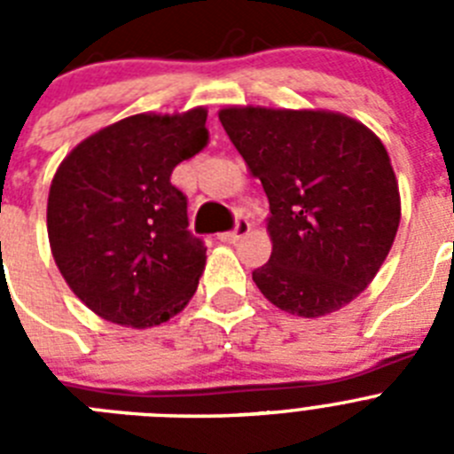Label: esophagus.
Instances as JSON below:
<instances>
[{
  "label": "esophagus",
  "instance_id": "34e87169",
  "mask_svg": "<svg viewBox=\"0 0 454 454\" xmlns=\"http://www.w3.org/2000/svg\"><path fill=\"white\" fill-rule=\"evenodd\" d=\"M247 231H250V223H247L246 215H239V218H236L234 230L224 231V234H220L218 239L223 240V243H236V240L243 239V236H246Z\"/></svg>",
  "mask_w": 454,
  "mask_h": 454
}]
</instances>
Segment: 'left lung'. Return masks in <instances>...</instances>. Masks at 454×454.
<instances>
[{"label": "left lung", "instance_id": "left-lung-1", "mask_svg": "<svg viewBox=\"0 0 454 454\" xmlns=\"http://www.w3.org/2000/svg\"><path fill=\"white\" fill-rule=\"evenodd\" d=\"M220 122L270 202L272 254L252 270L288 314L346 307L377 275L400 224V192L382 140L330 111L223 108Z\"/></svg>", "mask_w": 454, "mask_h": 454}]
</instances>
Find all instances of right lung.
I'll return each instance as SVG.
<instances>
[{
    "label": "right lung",
    "instance_id": "add662e5",
    "mask_svg": "<svg viewBox=\"0 0 454 454\" xmlns=\"http://www.w3.org/2000/svg\"><path fill=\"white\" fill-rule=\"evenodd\" d=\"M207 111L138 114L79 143L51 179L47 234L79 300L104 320L161 325L198 288L204 240L188 230L175 166L207 145Z\"/></svg>",
    "mask_w": 454,
    "mask_h": 454
}]
</instances>
